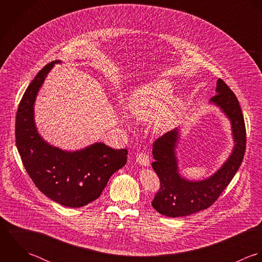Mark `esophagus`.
I'll return each instance as SVG.
<instances>
[{
	"mask_svg": "<svg viewBox=\"0 0 262 262\" xmlns=\"http://www.w3.org/2000/svg\"><path fill=\"white\" fill-rule=\"evenodd\" d=\"M137 163L140 164L141 166H145V167H148L150 166V159L149 156L145 153H140L138 156H137Z\"/></svg>",
	"mask_w": 262,
	"mask_h": 262,
	"instance_id": "esophagus-1",
	"label": "esophagus"
}]
</instances>
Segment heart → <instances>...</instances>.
Here are the masks:
<instances>
[{"instance_id":"1","label":"heart","mask_w":262,"mask_h":262,"mask_svg":"<svg viewBox=\"0 0 262 262\" xmlns=\"http://www.w3.org/2000/svg\"><path fill=\"white\" fill-rule=\"evenodd\" d=\"M173 86L168 80H156L134 90L127 107L136 120L152 122L157 119V128L171 127L182 115L186 102L181 96H172Z\"/></svg>"}]
</instances>
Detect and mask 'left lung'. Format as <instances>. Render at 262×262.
Wrapping results in <instances>:
<instances>
[{
	"mask_svg": "<svg viewBox=\"0 0 262 262\" xmlns=\"http://www.w3.org/2000/svg\"><path fill=\"white\" fill-rule=\"evenodd\" d=\"M215 93L209 103L219 107L230 120L234 142L232 153L209 177L189 180L179 173L176 151L180 138L179 127L159 138L153 145L155 161L152 167L159 176L160 189L152 206L161 214L178 217L208 209L231 182L242 163L246 149V129L239 101L221 79L216 82Z\"/></svg>",
	"mask_w": 262,
	"mask_h": 262,
	"instance_id": "left-lung-1",
	"label": "left lung"
}]
</instances>
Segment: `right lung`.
<instances>
[{"label": "right lung", "instance_id": "obj_1", "mask_svg": "<svg viewBox=\"0 0 262 262\" xmlns=\"http://www.w3.org/2000/svg\"><path fill=\"white\" fill-rule=\"evenodd\" d=\"M47 64L26 89L16 115V146L36 187L53 202L81 208L97 200L111 175L126 164L127 150H113L103 143L67 151L48 143L34 119L37 94L53 66Z\"/></svg>", "mask_w": 262, "mask_h": 262}]
</instances>
